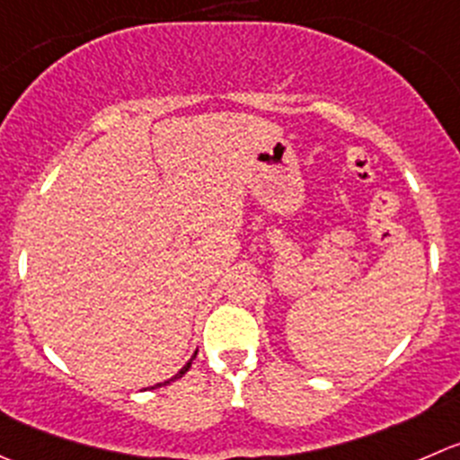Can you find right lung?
Listing matches in <instances>:
<instances>
[{
  "mask_svg": "<svg viewBox=\"0 0 460 460\" xmlns=\"http://www.w3.org/2000/svg\"><path fill=\"white\" fill-rule=\"evenodd\" d=\"M195 355H198V353H195ZM193 359H195V358H190V359H189V362H186V364H184V368H181V371H180V373H177V376H175V377H171V380H166V382H164V385H171V382L180 380V377H181V376H184V373H186V371H189V368H190V364H193ZM157 386H162V385H157Z\"/></svg>",
  "mask_w": 460,
  "mask_h": 460,
  "instance_id": "add662e5",
  "label": "right lung"
}]
</instances>
